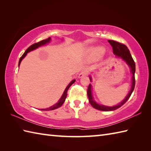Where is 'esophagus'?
Here are the masks:
<instances>
[{
	"instance_id": "obj_1",
	"label": "esophagus",
	"mask_w": 151,
	"mask_h": 151,
	"mask_svg": "<svg viewBox=\"0 0 151 151\" xmlns=\"http://www.w3.org/2000/svg\"><path fill=\"white\" fill-rule=\"evenodd\" d=\"M87 72L86 71H82L81 73L79 74V75H78V77L79 78H82V77H83V76H86L87 75Z\"/></svg>"
}]
</instances>
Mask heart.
Wrapping results in <instances>:
<instances>
[{
    "instance_id": "b5f03b06",
    "label": "heart",
    "mask_w": 151,
    "mask_h": 151,
    "mask_svg": "<svg viewBox=\"0 0 151 151\" xmlns=\"http://www.w3.org/2000/svg\"><path fill=\"white\" fill-rule=\"evenodd\" d=\"M104 49L103 48H97V49H95V52H97L98 54H101L104 52Z\"/></svg>"
}]
</instances>
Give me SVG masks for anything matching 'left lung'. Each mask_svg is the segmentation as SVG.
Wrapping results in <instances>:
<instances>
[{"label": "left lung", "instance_id": "left-lung-1", "mask_svg": "<svg viewBox=\"0 0 151 151\" xmlns=\"http://www.w3.org/2000/svg\"><path fill=\"white\" fill-rule=\"evenodd\" d=\"M108 42L110 43V44L112 46V48H113V52L115 54V56L117 57H120L122 59L124 60L125 62L127 63L128 65H129L131 69V72L132 73V88H131L130 91L129 92V93L128 94V95L124 99V101L123 102H121V103L115 106H112V107H109V106H106L103 105H99L97 103L93 101L92 97V95H91V84H89L88 88V91H87V94H88V97L89 99V103L91 104L93 107L94 108L97 109V110H101V111H113L115 110L118 109L119 108H120L122 106L125 102H126L128 100H129L130 97L132 95V92L134 89V87H135V71H136V65H135V62L132 58V56H131V54L130 52V50L128 49V47L124 45L123 43H121L119 42H117V41H115L114 40H108ZM91 81V77L89 78Z\"/></svg>", "mask_w": 151, "mask_h": 151}]
</instances>
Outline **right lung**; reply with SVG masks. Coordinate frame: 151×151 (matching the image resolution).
<instances>
[{
    "instance_id": "add662e5",
    "label": "right lung",
    "mask_w": 151,
    "mask_h": 151,
    "mask_svg": "<svg viewBox=\"0 0 151 151\" xmlns=\"http://www.w3.org/2000/svg\"><path fill=\"white\" fill-rule=\"evenodd\" d=\"M50 37H49V38H47V39H46V40H42V41H40V42L34 43L33 45H32L31 46H30L29 47H28V49L26 50V51H25V52H24V53L23 54H22V56L20 58V59H19V65H20L21 60L24 58L25 57V56L27 55V54L28 52H30V51H32V50H34V49H37V48H38V47L41 46V45H45L46 43H49V41H50ZM75 82V80H73V81L70 82V83H69V84L67 86V88H65V91H64L63 93V95H62V97L60 98L59 101L56 104H55L54 105L50 107V108H45V109H41V110L49 111V110H55V109L58 108L59 107H60L61 106H62V105L63 104V102H65V99H66V97H67V91H68L69 88H70V86H71Z\"/></svg>"
}]
</instances>
